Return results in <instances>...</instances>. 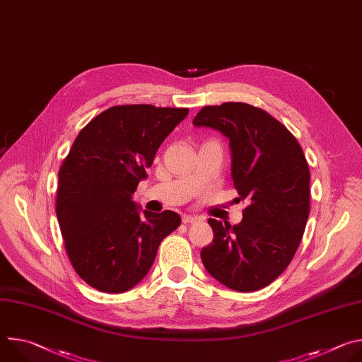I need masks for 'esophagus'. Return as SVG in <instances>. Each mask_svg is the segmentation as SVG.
I'll list each match as a JSON object with an SVG mask.
<instances>
[{"mask_svg":"<svg viewBox=\"0 0 362 362\" xmlns=\"http://www.w3.org/2000/svg\"><path fill=\"white\" fill-rule=\"evenodd\" d=\"M197 221H202V216H192V215H183L182 216L183 223H193V222H197Z\"/></svg>","mask_w":362,"mask_h":362,"instance_id":"esophagus-1","label":"esophagus"}]
</instances>
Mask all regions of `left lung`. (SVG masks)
Instances as JSON below:
<instances>
[{"instance_id": "8db88e82", "label": "left lung", "mask_w": 362, "mask_h": 362, "mask_svg": "<svg viewBox=\"0 0 362 362\" xmlns=\"http://www.w3.org/2000/svg\"><path fill=\"white\" fill-rule=\"evenodd\" d=\"M228 140L232 180L247 199L240 223L209 219L214 240L202 262L216 281L252 292L274 282L289 265L309 216V168L293 134L265 110L246 103L206 106L193 119Z\"/></svg>"}]
</instances>
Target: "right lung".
I'll list each match as a JSON object with an SVG mask.
<instances>
[{
  "label": "right lung",
  "instance_id": "1",
  "mask_svg": "<svg viewBox=\"0 0 362 362\" xmlns=\"http://www.w3.org/2000/svg\"><path fill=\"white\" fill-rule=\"evenodd\" d=\"M189 109L115 106L76 137L59 172L56 214L70 262L90 286L122 293L150 271L160 242L180 225L133 200L156 151Z\"/></svg>",
  "mask_w": 362,
  "mask_h": 362
}]
</instances>
